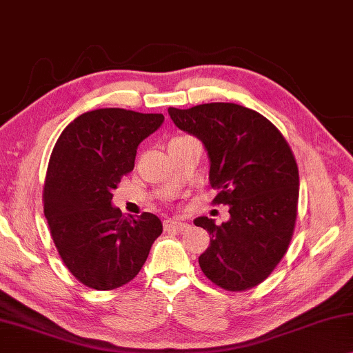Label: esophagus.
<instances>
[{
    "instance_id": "34e87169",
    "label": "esophagus",
    "mask_w": 353,
    "mask_h": 353,
    "mask_svg": "<svg viewBox=\"0 0 353 353\" xmlns=\"http://www.w3.org/2000/svg\"><path fill=\"white\" fill-rule=\"evenodd\" d=\"M163 227H165V230H166V232H170V230L182 232L183 228L187 227V224H185V222L177 221V219H166L165 222H163Z\"/></svg>"
}]
</instances>
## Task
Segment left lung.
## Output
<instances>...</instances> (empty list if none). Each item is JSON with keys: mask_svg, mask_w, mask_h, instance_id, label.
I'll return each mask as SVG.
<instances>
[{"mask_svg": "<svg viewBox=\"0 0 353 353\" xmlns=\"http://www.w3.org/2000/svg\"><path fill=\"white\" fill-rule=\"evenodd\" d=\"M168 112L208 150L210 183L217 190L212 203L230 206V219L221 225L195 219L211 236L198 257L203 274L227 291L257 286L283 259L294 232L299 171L291 147L265 117L238 103Z\"/></svg>", "mask_w": 353, "mask_h": 353, "instance_id": "1", "label": "left lung"}]
</instances>
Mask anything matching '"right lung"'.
Masks as SVG:
<instances>
[{
	"label": "right lung",
	"instance_id": "obj_1",
	"mask_svg": "<svg viewBox=\"0 0 353 353\" xmlns=\"http://www.w3.org/2000/svg\"><path fill=\"white\" fill-rule=\"evenodd\" d=\"M161 113L97 108L59 136L44 181V216L59 256L84 286L110 291L145 264L163 224L152 212L137 219L112 206V190L134 170L137 147L161 126Z\"/></svg>",
	"mask_w": 353,
	"mask_h": 353
}]
</instances>
